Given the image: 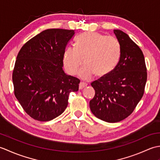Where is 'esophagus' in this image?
<instances>
[{"label": "esophagus", "mask_w": 160, "mask_h": 160, "mask_svg": "<svg viewBox=\"0 0 160 160\" xmlns=\"http://www.w3.org/2000/svg\"><path fill=\"white\" fill-rule=\"evenodd\" d=\"M87 86V84L86 82H80L79 84V89H82L84 87H85Z\"/></svg>", "instance_id": "1"}]
</instances>
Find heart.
<instances>
[{
  "label": "heart",
  "instance_id": "heart-1",
  "mask_svg": "<svg viewBox=\"0 0 160 160\" xmlns=\"http://www.w3.org/2000/svg\"><path fill=\"white\" fill-rule=\"evenodd\" d=\"M121 47L113 36L98 32H87L78 38L76 47H70L64 54V65L71 75L76 74L79 67V76L89 80L93 74L102 77L109 73L120 59Z\"/></svg>",
  "mask_w": 160,
  "mask_h": 160
}]
</instances>
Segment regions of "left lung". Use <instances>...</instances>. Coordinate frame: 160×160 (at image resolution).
<instances>
[{"label": "left lung", "mask_w": 160, "mask_h": 160, "mask_svg": "<svg viewBox=\"0 0 160 160\" xmlns=\"http://www.w3.org/2000/svg\"><path fill=\"white\" fill-rule=\"evenodd\" d=\"M121 47L119 62L106 76L91 82L96 91L91 111L100 120L114 123L124 120L144 93L147 71L141 49L121 30L114 29Z\"/></svg>", "instance_id": "obj_1"}]
</instances>
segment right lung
<instances>
[{"label":"right lung","mask_w":160,"mask_h":160,"mask_svg":"<svg viewBox=\"0 0 160 160\" xmlns=\"http://www.w3.org/2000/svg\"><path fill=\"white\" fill-rule=\"evenodd\" d=\"M74 30L49 29L24 45L18 53L12 80L14 95L34 120L46 122L62 114L69 95L79 89L80 80L62 69L65 47Z\"/></svg>","instance_id":"obj_1"}]
</instances>
